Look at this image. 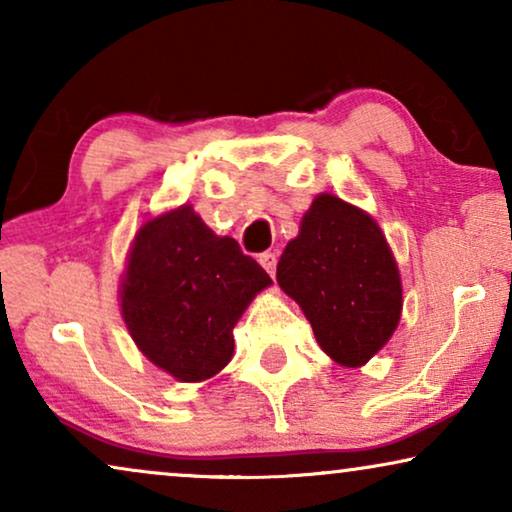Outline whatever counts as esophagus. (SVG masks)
Listing matches in <instances>:
<instances>
[{
  "mask_svg": "<svg viewBox=\"0 0 512 512\" xmlns=\"http://www.w3.org/2000/svg\"><path fill=\"white\" fill-rule=\"evenodd\" d=\"M258 263L263 265L265 272H268L270 277H275V270H277V256L272 254V251H265V254L258 256Z\"/></svg>",
  "mask_w": 512,
  "mask_h": 512,
  "instance_id": "34e87169",
  "label": "esophagus"
}]
</instances>
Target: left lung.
Returning a JSON list of instances; mask_svg holds the SVG:
<instances>
[{
	"instance_id": "1",
	"label": "left lung",
	"mask_w": 512,
	"mask_h": 512,
	"mask_svg": "<svg viewBox=\"0 0 512 512\" xmlns=\"http://www.w3.org/2000/svg\"><path fill=\"white\" fill-rule=\"evenodd\" d=\"M277 284L300 305L319 347L359 368L394 335L403 310L396 258L375 219L321 193L277 263Z\"/></svg>"
}]
</instances>
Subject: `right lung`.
I'll return each mask as SVG.
<instances>
[{"label": "right lung", "instance_id": "obj_1", "mask_svg": "<svg viewBox=\"0 0 512 512\" xmlns=\"http://www.w3.org/2000/svg\"><path fill=\"white\" fill-rule=\"evenodd\" d=\"M270 284L233 237L214 235L191 205H181L137 230L121 312L146 359L181 382H202L233 359V328Z\"/></svg>", "mask_w": 512, "mask_h": 512}]
</instances>
